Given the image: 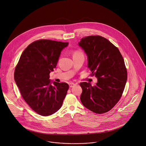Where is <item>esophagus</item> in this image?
<instances>
[{
    "label": "esophagus",
    "mask_w": 146,
    "mask_h": 146,
    "mask_svg": "<svg viewBox=\"0 0 146 146\" xmlns=\"http://www.w3.org/2000/svg\"><path fill=\"white\" fill-rule=\"evenodd\" d=\"M68 85H69L70 88H72V87H74L75 85H76V84H74V83H73V82H70V83L68 84Z\"/></svg>",
    "instance_id": "34e87169"
}]
</instances>
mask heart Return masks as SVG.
Returning <instances> with one entry per match:
<instances>
[{"mask_svg": "<svg viewBox=\"0 0 146 146\" xmlns=\"http://www.w3.org/2000/svg\"><path fill=\"white\" fill-rule=\"evenodd\" d=\"M81 54V53L80 52H79V51H78V52H76L74 54Z\"/></svg>", "mask_w": 146, "mask_h": 146, "instance_id": "b5f03b06", "label": "heart"}]
</instances>
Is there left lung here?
Returning <instances> with one entry per match:
<instances>
[{"label":"left lung","mask_w":146,"mask_h":146,"mask_svg":"<svg viewBox=\"0 0 146 146\" xmlns=\"http://www.w3.org/2000/svg\"><path fill=\"white\" fill-rule=\"evenodd\" d=\"M88 57V67L98 81L80 84L82 105L98 114L106 113L119 100L127 80V69L118 48L100 36L81 38L78 43Z\"/></svg>","instance_id":"1"}]
</instances>
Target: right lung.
<instances>
[{"mask_svg": "<svg viewBox=\"0 0 146 146\" xmlns=\"http://www.w3.org/2000/svg\"><path fill=\"white\" fill-rule=\"evenodd\" d=\"M68 44L52 40L35 41L23 52L15 67L14 80L23 98L42 116L58 111L66 95L68 85L51 81L50 74Z\"/></svg>", "mask_w": 146, "mask_h": 146, "instance_id": "1", "label": "right lung"}]
</instances>
